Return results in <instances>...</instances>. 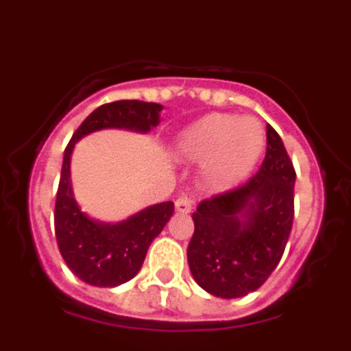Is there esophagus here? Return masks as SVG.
Returning a JSON list of instances; mask_svg holds the SVG:
<instances>
[{
	"label": "esophagus",
	"mask_w": 351,
	"mask_h": 351,
	"mask_svg": "<svg viewBox=\"0 0 351 351\" xmlns=\"http://www.w3.org/2000/svg\"><path fill=\"white\" fill-rule=\"evenodd\" d=\"M191 209H193V200H191V198L179 197L178 200H176V210H178V213L188 214L191 213Z\"/></svg>",
	"instance_id": "34e87169"
}]
</instances>
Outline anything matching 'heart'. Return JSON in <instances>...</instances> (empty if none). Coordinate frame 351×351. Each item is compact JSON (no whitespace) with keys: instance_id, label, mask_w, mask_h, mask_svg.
Instances as JSON below:
<instances>
[{"instance_id":"1","label":"heart","mask_w":351,"mask_h":351,"mask_svg":"<svg viewBox=\"0 0 351 351\" xmlns=\"http://www.w3.org/2000/svg\"><path fill=\"white\" fill-rule=\"evenodd\" d=\"M267 144L265 128L255 117L209 114L186 126L173 142L182 163H202L207 190L226 191L250 176Z\"/></svg>"}]
</instances>
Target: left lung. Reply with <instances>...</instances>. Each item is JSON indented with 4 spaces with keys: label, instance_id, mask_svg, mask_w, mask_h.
I'll use <instances>...</instances> for the list:
<instances>
[{
    "label": "left lung",
    "instance_id": "left-lung-1",
    "mask_svg": "<svg viewBox=\"0 0 351 351\" xmlns=\"http://www.w3.org/2000/svg\"><path fill=\"white\" fill-rule=\"evenodd\" d=\"M293 186L290 156L267 125V153L258 172L246 184L200 202L193 213L188 263L198 287L237 299L267 281L290 237Z\"/></svg>",
    "mask_w": 351,
    "mask_h": 351
}]
</instances>
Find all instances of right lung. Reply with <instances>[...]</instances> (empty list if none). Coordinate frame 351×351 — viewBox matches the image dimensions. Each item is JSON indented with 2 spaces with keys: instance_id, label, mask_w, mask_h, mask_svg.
<instances>
[{
  "instance_id": "1",
  "label": "right lung",
  "mask_w": 351,
  "mask_h": 351,
  "mask_svg": "<svg viewBox=\"0 0 351 351\" xmlns=\"http://www.w3.org/2000/svg\"><path fill=\"white\" fill-rule=\"evenodd\" d=\"M163 105L119 100L93 110L64 149L63 167L56 195V241L70 271L93 287L112 288L137 276L145 253L173 214V202H161L138 210L117 223L89 218L71 190L70 161L82 137L98 130L117 128L147 133L160 125Z\"/></svg>"
}]
</instances>
